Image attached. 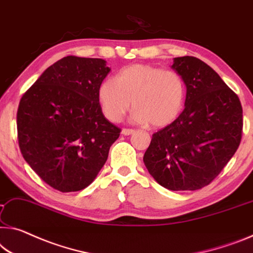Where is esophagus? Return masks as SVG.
<instances>
[{
    "label": "esophagus",
    "mask_w": 253,
    "mask_h": 253,
    "mask_svg": "<svg viewBox=\"0 0 253 253\" xmlns=\"http://www.w3.org/2000/svg\"><path fill=\"white\" fill-rule=\"evenodd\" d=\"M132 133H134V130H132V129H122V134L123 135H130Z\"/></svg>",
    "instance_id": "esophagus-1"
}]
</instances>
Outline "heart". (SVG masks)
<instances>
[{"instance_id": "1", "label": "heart", "mask_w": 253, "mask_h": 253, "mask_svg": "<svg viewBox=\"0 0 253 253\" xmlns=\"http://www.w3.org/2000/svg\"><path fill=\"white\" fill-rule=\"evenodd\" d=\"M184 99L185 83L177 72L146 64L122 69L98 89L99 105L111 122L121 121L132 102L133 122L169 126L181 113Z\"/></svg>"}]
</instances>
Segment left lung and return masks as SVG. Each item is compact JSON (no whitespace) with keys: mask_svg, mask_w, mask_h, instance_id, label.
Wrapping results in <instances>:
<instances>
[{"mask_svg":"<svg viewBox=\"0 0 253 253\" xmlns=\"http://www.w3.org/2000/svg\"><path fill=\"white\" fill-rule=\"evenodd\" d=\"M186 96L180 116L153 134L143 163L157 183L172 191L208 185L241 142L242 106L217 72L194 56L175 57Z\"/></svg>","mask_w":253,"mask_h":253,"instance_id":"obj_1","label":"left lung"}]
</instances>
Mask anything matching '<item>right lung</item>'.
I'll use <instances>...</instances> for the list:
<instances>
[{
	"label": "right lung",
	"instance_id": "add662e5",
	"mask_svg": "<svg viewBox=\"0 0 253 253\" xmlns=\"http://www.w3.org/2000/svg\"><path fill=\"white\" fill-rule=\"evenodd\" d=\"M106 61L67 56L42 73L18 107L21 154L42 181L61 192L95 180L121 130L105 118L98 89Z\"/></svg>",
	"mask_w": 253,
	"mask_h": 253
}]
</instances>
